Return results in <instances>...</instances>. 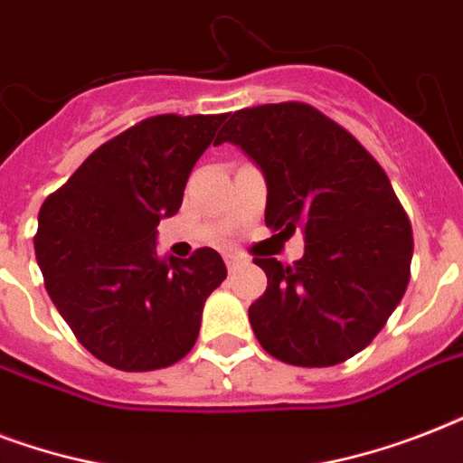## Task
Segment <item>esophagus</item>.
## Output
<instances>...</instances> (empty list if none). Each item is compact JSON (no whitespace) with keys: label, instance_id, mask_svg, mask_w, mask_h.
I'll list each match as a JSON object with an SVG mask.
<instances>
[{"label":"esophagus","instance_id":"esophagus-1","mask_svg":"<svg viewBox=\"0 0 463 463\" xmlns=\"http://www.w3.org/2000/svg\"><path fill=\"white\" fill-rule=\"evenodd\" d=\"M223 261H225V267H228V271H232V269L238 267L240 261V257H235V254H223Z\"/></svg>","mask_w":463,"mask_h":463}]
</instances>
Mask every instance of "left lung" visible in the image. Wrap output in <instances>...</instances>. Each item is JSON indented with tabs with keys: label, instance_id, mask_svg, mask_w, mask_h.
Returning <instances> with one entry per match:
<instances>
[{
	"label": "left lung",
	"instance_id": "obj_1",
	"mask_svg": "<svg viewBox=\"0 0 463 463\" xmlns=\"http://www.w3.org/2000/svg\"><path fill=\"white\" fill-rule=\"evenodd\" d=\"M232 141L267 177L264 223L305 232L293 264L254 257L267 290L250 305L261 348L288 365L329 367L353 358L406 293L411 221L382 165L351 132L307 103L232 112L216 144Z\"/></svg>",
	"mask_w": 463,
	"mask_h": 463
}]
</instances>
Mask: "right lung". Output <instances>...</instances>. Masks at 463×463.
<instances>
[{
  "instance_id": "right-lung-1",
  "label": "right lung",
  "mask_w": 463,
  "mask_h": 463,
  "mask_svg": "<svg viewBox=\"0 0 463 463\" xmlns=\"http://www.w3.org/2000/svg\"><path fill=\"white\" fill-rule=\"evenodd\" d=\"M225 115H156L105 141L47 196L33 238L47 296L105 365L148 373L192 351L221 254L156 252V225L177 213L199 156Z\"/></svg>"
}]
</instances>
